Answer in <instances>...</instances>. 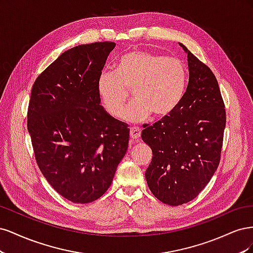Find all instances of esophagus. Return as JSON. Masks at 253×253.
<instances>
[{"label": "esophagus", "mask_w": 253, "mask_h": 253, "mask_svg": "<svg viewBox=\"0 0 253 253\" xmlns=\"http://www.w3.org/2000/svg\"><path fill=\"white\" fill-rule=\"evenodd\" d=\"M141 135V129L139 127H131L129 129V137H131L132 140H138Z\"/></svg>", "instance_id": "34e87169"}]
</instances>
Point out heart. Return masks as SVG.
<instances>
[{
  "instance_id": "heart-1",
  "label": "heart",
  "mask_w": 253,
  "mask_h": 253,
  "mask_svg": "<svg viewBox=\"0 0 253 253\" xmlns=\"http://www.w3.org/2000/svg\"><path fill=\"white\" fill-rule=\"evenodd\" d=\"M188 85L183 61L164 53L132 50L117 62L116 71L103 70L97 79V93L105 110L116 117L133 88L134 101L120 113L128 124H141L154 115L166 118L178 108Z\"/></svg>"
}]
</instances>
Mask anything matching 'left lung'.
I'll return each mask as SVG.
<instances>
[{
  "label": "left lung",
  "instance_id": "left-lung-1",
  "mask_svg": "<svg viewBox=\"0 0 253 253\" xmlns=\"http://www.w3.org/2000/svg\"><path fill=\"white\" fill-rule=\"evenodd\" d=\"M189 83L181 103L170 116L144 126L142 140L153 157L145 171L152 193L179 206L192 201L215 173L220 160L226 112L218 83L210 68L185 45Z\"/></svg>",
  "mask_w": 253,
  "mask_h": 253
}]
</instances>
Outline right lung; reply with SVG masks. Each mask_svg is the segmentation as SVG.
<instances>
[{"instance_id": "right-lung-1", "label": "right lung", "mask_w": 253, "mask_h": 253, "mask_svg": "<svg viewBox=\"0 0 253 253\" xmlns=\"http://www.w3.org/2000/svg\"><path fill=\"white\" fill-rule=\"evenodd\" d=\"M114 42L64 51L34 83L27 127L37 164L66 200L91 203L111 186L129 138L126 124L100 104L97 79Z\"/></svg>"}]
</instances>
